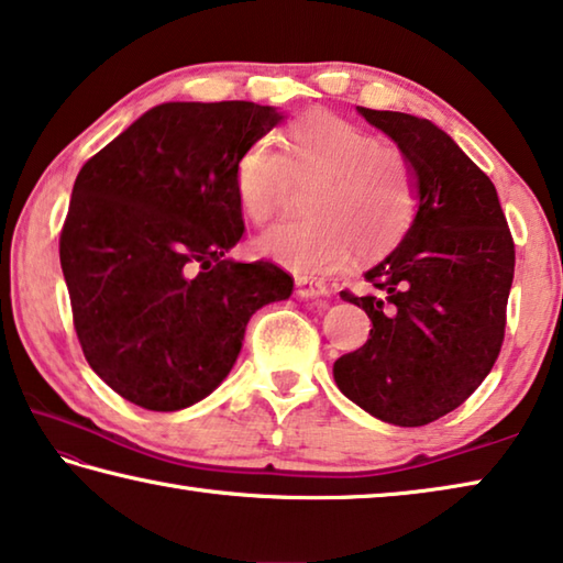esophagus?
<instances>
[{
	"label": "esophagus",
	"instance_id": "34e87169",
	"mask_svg": "<svg viewBox=\"0 0 563 563\" xmlns=\"http://www.w3.org/2000/svg\"><path fill=\"white\" fill-rule=\"evenodd\" d=\"M295 295H298L300 300H312V298H325L328 288L318 280H308V278H300L295 283Z\"/></svg>",
	"mask_w": 563,
	"mask_h": 563
}]
</instances>
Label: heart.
<instances>
[{
  "label": "heart",
  "mask_w": 563,
  "mask_h": 563,
  "mask_svg": "<svg viewBox=\"0 0 563 563\" xmlns=\"http://www.w3.org/2000/svg\"><path fill=\"white\" fill-rule=\"evenodd\" d=\"M283 154L268 139L253 141L235 164L233 184L243 216L268 223L292 180H312L305 218L275 223L255 251L300 278L347 265L355 251L377 258L402 241L417 213L415 168L395 144L332 113H305L280 133Z\"/></svg>",
  "instance_id": "heart-1"
}]
</instances>
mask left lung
Wrapping results in <instances>:
<instances>
[{"instance_id": "8db88e82", "label": "left lung", "mask_w": 563, "mask_h": 563, "mask_svg": "<svg viewBox=\"0 0 563 563\" xmlns=\"http://www.w3.org/2000/svg\"><path fill=\"white\" fill-rule=\"evenodd\" d=\"M415 168L417 213L365 273L373 292H340L373 320L369 340L332 365L340 393L383 422L422 427L492 373L507 325L514 241L489 176L432 121L357 107Z\"/></svg>"}]
</instances>
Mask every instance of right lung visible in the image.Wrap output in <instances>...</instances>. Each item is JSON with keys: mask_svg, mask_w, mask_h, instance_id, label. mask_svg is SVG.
Segmentation results:
<instances>
[{"mask_svg": "<svg viewBox=\"0 0 563 563\" xmlns=\"http://www.w3.org/2000/svg\"><path fill=\"white\" fill-rule=\"evenodd\" d=\"M283 121L253 101L148 109L74 180L59 258L84 357L151 412L201 402L241 355L247 320L288 300L273 263H233L235 164Z\"/></svg>", "mask_w": 563, "mask_h": 563, "instance_id": "add662e5", "label": "right lung"}]
</instances>
